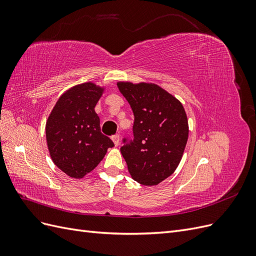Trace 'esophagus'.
Here are the masks:
<instances>
[{
    "label": "esophagus",
    "instance_id": "esophagus-1",
    "mask_svg": "<svg viewBox=\"0 0 256 256\" xmlns=\"http://www.w3.org/2000/svg\"><path fill=\"white\" fill-rule=\"evenodd\" d=\"M112 141L114 143L115 146H118L120 145V136L118 134H115L112 136Z\"/></svg>",
    "mask_w": 256,
    "mask_h": 256
}]
</instances>
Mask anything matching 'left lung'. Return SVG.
Segmentation results:
<instances>
[{
	"label": "left lung",
	"mask_w": 256,
	"mask_h": 256,
	"mask_svg": "<svg viewBox=\"0 0 256 256\" xmlns=\"http://www.w3.org/2000/svg\"><path fill=\"white\" fill-rule=\"evenodd\" d=\"M134 115V141L120 147L132 180L156 186L171 176L182 158L189 125L182 102L154 83L118 82Z\"/></svg>",
	"instance_id": "8db88e82"
}]
</instances>
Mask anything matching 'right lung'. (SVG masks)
<instances>
[{
	"label": "right lung",
	"mask_w": 256,
	"mask_h": 256,
	"mask_svg": "<svg viewBox=\"0 0 256 256\" xmlns=\"http://www.w3.org/2000/svg\"><path fill=\"white\" fill-rule=\"evenodd\" d=\"M106 88L84 82L60 96L46 122L50 157L62 172L81 180L90 173L114 144L100 131L95 106Z\"/></svg>",
	"instance_id": "right-lung-1"
}]
</instances>
